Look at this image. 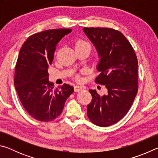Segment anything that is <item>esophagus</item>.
I'll return each mask as SVG.
<instances>
[{
  "instance_id": "obj_1",
  "label": "esophagus",
  "mask_w": 158,
  "mask_h": 158,
  "mask_svg": "<svg viewBox=\"0 0 158 158\" xmlns=\"http://www.w3.org/2000/svg\"><path fill=\"white\" fill-rule=\"evenodd\" d=\"M84 88L81 86V85H75L74 86V91L75 92H79V91H81V90H84Z\"/></svg>"
}]
</instances>
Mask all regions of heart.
<instances>
[{
  "label": "heart",
  "mask_w": 158,
  "mask_h": 158,
  "mask_svg": "<svg viewBox=\"0 0 158 158\" xmlns=\"http://www.w3.org/2000/svg\"><path fill=\"white\" fill-rule=\"evenodd\" d=\"M76 47H88L90 48V45L89 44V43H87L86 42L83 41V40H79V41L77 42ZM77 79H79V77H77Z\"/></svg>",
  "instance_id": "obj_1"
}]
</instances>
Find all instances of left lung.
<instances>
[{"instance_id":"1","label":"left lung","mask_w":158,"mask_h":158,"mask_svg":"<svg viewBox=\"0 0 158 158\" xmlns=\"http://www.w3.org/2000/svg\"><path fill=\"white\" fill-rule=\"evenodd\" d=\"M94 44L100 72L95 81L108 92L101 96L89 90L92 101L87 115L93 123L107 127L123 118L132 106L138 90V61L132 45L121 32L108 28H84Z\"/></svg>"}]
</instances>
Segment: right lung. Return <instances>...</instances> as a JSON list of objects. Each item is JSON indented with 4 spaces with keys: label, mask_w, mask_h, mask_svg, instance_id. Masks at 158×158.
Listing matches in <instances>:
<instances>
[{
    "label": "right lung",
    "mask_w": 158,
    "mask_h": 158,
    "mask_svg": "<svg viewBox=\"0 0 158 158\" xmlns=\"http://www.w3.org/2000/svg\"><path fill=\"white\" fill-rule=\"evenodd\" d=\"M71 29H52L28 37L21 47L15 66V86L26 111L40 121H52L62 113L65 102L74 92L64 84L54 88L49 81L48 68L56 47Z\"/></svg>",
    "instance_id": "1"
}]
</instances>
